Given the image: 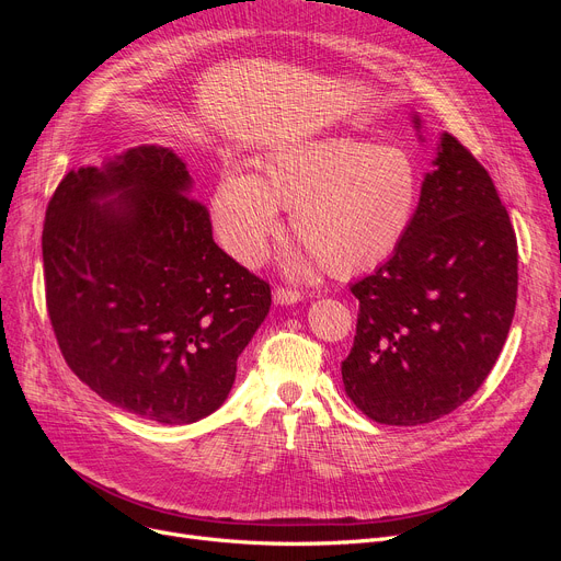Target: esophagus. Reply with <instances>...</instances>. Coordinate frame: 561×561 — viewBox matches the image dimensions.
<instances>
[{
    "label": "esophagus",
    "instance_id": "1",
    "mask_svg": "<svg viewBox=\"0 0 561 561\" xmlns=\"http://www.w3.org/2000/svg\"><path fill=\"white\" fill-rule=\"evenodd\" d=\"M273 298H275V302H277V305H296V302H300V300L305 298V293H302V290H298V288L277 286V288H275V293H273Z\"/></svg>",
    "mask_w": 561,
    "mask_h": 561
}]
</instances>
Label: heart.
Masks as SVG:
<instances>
[{
    "mask_svg": "<svg viewBox=\"0 0 561 561\" xmlns=\"http://www.w3.org/2000/svg\"><path fill=\"white\" fill-rule=\"evenodd\" d=\"M421 199V172L407 150L364 138H320L279 147L254 176L225 174L214 220L233 259L254 265L268 252L282 209L302 248L296 273L320 261L332 277H357L387 263L404 243Z\"/></svg>",
    "mask_w": 561,
    "mask_h": 561,
    "instance_id": "1",
    "label": "heart"
}]
</instances>
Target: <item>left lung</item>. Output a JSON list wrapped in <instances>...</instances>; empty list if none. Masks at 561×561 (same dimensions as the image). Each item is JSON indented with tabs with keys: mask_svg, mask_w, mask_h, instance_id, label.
I'll return each mask as SVG.
<instances>
[{
	"mask_svg": "<svg viewBox=\"0 0 561 561\" xmlns=\"http://www.w3.org/2000/svg\"><path fill=\"white\" fill-rule=\"evenodd\" d=\"M350 290L359 313L341 375L370 421L432 423L482 387L512 328L518 245L489 172L453 134L402 248Z\"/></svg>",
	"mask_w": 561,
	"mask_h": 561,
	"instance_id": "left-lung-1",
	"label": "left lung"
}]
</instances>
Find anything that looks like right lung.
I'll return each instance as SVG.
<instances>
[{
  "instance_id": "obj_1",
  "label": "right lung",
  "mask_w": 561,
  "mask_h": 561,
  "mask_svg": "<svg viewBox=\"0 0 561 561\" xmlns=\"http://www.w3.org/2000/svg\"><path fill=\"white\" fill-rule=\"evenodd\" d=\"M43 268L70 370L106 402L163 425L195 423L225 402L236 359L271 309V284L216 245L184 161L154 145L64 176L47 204Z\"/></svg>"
}]
</instances>
